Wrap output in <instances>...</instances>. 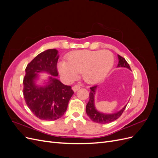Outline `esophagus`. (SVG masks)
Masks as SVG:
<instances>
[{
    "label": "esophagus",
    "mask_w": 158,
    "mask_h": 158,
    "mask_svg": "<svg viewBox=\"0 0 158 158\" xmlns=\"http://www.w3.org/2000/svg\"><path fill=\"white\" fill-rule=\"evenodd\" d=\"M80 88V85H74L73 87V89L74 92H76V91H78Z\"/></svg>",
    "instance_id": "34e87169"
}]
</instances>
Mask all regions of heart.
Listing matches in <instances>:
<instances>
[{"instance_id":"heart-1","label":"heart","mask_w":158,"mask_h":158,"mask_svg":"<svg viewBox=\"0 0 158 158\" xmlns=\"http://www.w3.org/2000/svg\"><path fill=\"white\" fill-rule=\"evenodd\" d=\"M66 60L59 63L61 75L69 79H74L82 73L84 81L96 83L103 80L111 69L114 56L107 50H81L70 53Z\"/></svg>"}]
</instances>
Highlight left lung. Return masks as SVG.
Returning <instances> with one entry per match:
<instances>
[{"label": "left lung", "instance_id": "8db88e82", "mask_svg": "<svg viewBox=\"0 0 158 158\" xmlns=\"http://www.w3.org/2000/svg\"><path fill=\"white\" fill-rule=\"evenodd\" d=\"M118 64L117 65L118 67H126L129 69H131L130 66L128 63L126 61V60L123 58V56L118 55ZM97 88V85H94V86L90 88V92H89V102L86 106V113L88 116L89 117L91 120L93 121L95 123H98L100 124H106L111 123L114 121H115L118 117L121 116L123 111L127 107L125 106L121 111L117 112L113 114H103L98 111L95 108L94 106V95L95 92V89Z\"/></svg>", "mask_w": 158, "mask_h": 158}]
</instances>
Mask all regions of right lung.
Masks as SVG:
<instances>
[{
	"mask_svg": "<svg viewBox=\"0 0 158 158\" xmlns=\"http://www.w3.org/2000/svg\"><path fill=\"white\" fill-rule=\"evenodd\" d=\"M57 54V50L52 49L35 56L27 65L23 80V94L28 108L35 117L44 121H55L63 117L74 94L71 86L63 84L55 78L59 74ZM43 71L54 76L50 77L49 85L38 87L34 80L37 73Z\"/></svg>",
	"mask_w": 158,
	"mask_h": 158,
	"instance_id": "1",
	"label": "right lung"
}]
</instances>
